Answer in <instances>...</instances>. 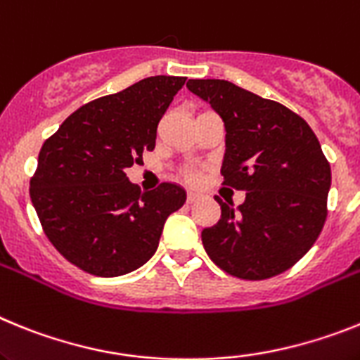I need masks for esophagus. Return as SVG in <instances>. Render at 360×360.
<instances>
[{
  "instance_id": "esophagus-1",
  "label": "esophagus",
  "mask_w": 360,
  "mask_h": 360,
  "mask_svg": "<svg viewBox=\"0 0 360 360\" xmlns=\"http://www.w3.org/2000/svg\"><path fill=\"white\" fill-rule=\"evenodd\" d=\"M199 199V195L195 192H188V195H186V202L188 205H192V202H195Z\"/></svg>"
}]
</instances>
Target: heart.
I'll use <instances>...</instances> for the list:
<instances>
[{
    "label": "heart",
    "instance_id": "obj_1",
    "mask_svg": "<svg viewBox=\"0 0 360 360\" xmlns=\"http://www.w3.org/2000/svg\"><path fill=\"white\" fill-rule=\"evenodd\" d=\"M190 179H192V181H195V176H190Z\"/></svg>",
    "mask_w": 360,
    "mask_h": 360
}]
</instances>
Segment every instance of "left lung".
Instances as JSON below:
<instances>
[{
  "mask_svg": "<svg viewBox=\"0 0 360 360\" xmlns=\"http://www.w3.org/2000/svg\"><path fill=\"white\" fill-rule=\"evenodd\" d=\"M186 86L221 115V174L224 184L246 192L237 208L217 198L221 219L201 233L206 254L239 279L283 274L326 221L331 170L317 136L301 115L230 81L190 79Z\"/></svg>",
  "mask_w": 360,
  "mask_h": 360,
  "instance_id": "1",
  "label": "left lung"
}]
</instances>
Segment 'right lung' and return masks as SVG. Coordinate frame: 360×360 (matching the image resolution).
Listing matches in <instances>:
<instances>
[{"label":"right lung","instance_id":"right-lung-1","mask_svg":"<svg viewBox=\"0 0 360 360\" xmlns=\"http://www.w3.org/2000/svg\"><path fill=\"white\" fill-rule=\"evenodd\" d=\"M184 81L146 77L94 99L43 143L30 199L54 248L86 274L117 277L143 266L168 215L186 201L179 184L141 192L124 174L154 150L159 121Z\"/></svg>","mask_w":360,"mask_h":360}]
</instances>
